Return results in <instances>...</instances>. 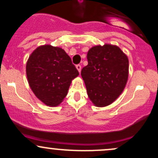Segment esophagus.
<instances>
[{
    "label": "esophagus",
    "mask_w": 158,
    "mask_h": 158,
    "mask_svg": "<svg viewBox=\"0 0 158 158\" xmlns=\"http://www.w3.org/2000/svg\"><path fill=\"white\" fill-rule=\"evenodd\" d=\"M76 68H77V69L78 70V71L79 72V73H80L81 72V66L80 64H77V66H76Z\"/></svg>",
    "instance_id": "34e87169"
}]
</instances>
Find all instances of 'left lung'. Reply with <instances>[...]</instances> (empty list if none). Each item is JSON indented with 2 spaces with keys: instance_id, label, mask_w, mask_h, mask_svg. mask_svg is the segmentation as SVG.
<instances>
[{
  "instance_id": "left-lung-1",
  "label": "left lung",
  "mask_w": 158,
  "mask_h": 158,
  "mask_svg": "<svg viewBox=\"0 0 158 158\" xmlns=\"http://www.w3.org/2000/svg\"><path fill=\"white\" fill-rule=\"evenodd\" d=\"M88 64L81 71L88 97L97 107H106L122 94L128 77V59L119 47L106 44L91 48Z\"/></svg>"
}]
</instances>
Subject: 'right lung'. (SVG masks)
<instances>
[{
  "instance_id": "obj_1",
  "label": "right lung",
  "mask_w": 158,
  "mask_h": 158,
  "mask_svg": "<svg viewBox=\"0 0 158 158\" xmlns=\"http://www.w3.org/2000/svg\"><path fill=\"white\" fill-rule=\"evenodd\" d=\"M28 83L35 97L46 106H59L68 94L71 81L79 76L71 59L63 49L39 46L26 65Z\"/></svg>"
}]
</instances>
